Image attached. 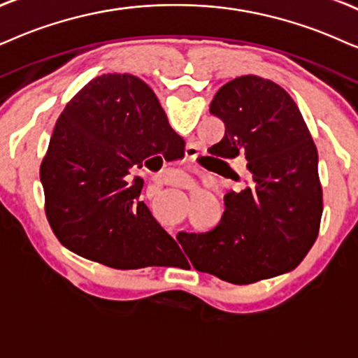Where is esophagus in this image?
Masks as SVG:
<instances>
[{"instance_id": "34e87169", "label": "esophagus", "mask_w": 358, "mask_h": 358, "mask_svg": "<svg viewBox=\"0 0 358 358\" xmlns=\"http://www.w3.org/2000/svg\"><path fill=\"white\" fill-rule=\"evenodd\" d=\"M185 155H187V158H194L198 155V152L194 150L193 147H187V153H185Z\"/></svg>"}]
</instances>
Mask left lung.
<instances>
[{
	"label": "left lung",
	"mask_w": 358,
	"mask_h": 358,
	"mask_svg": "<svg viewBox=\"0 0 358 358\" xmlns=\"http://www.w3.org/2000/svg\"><path fill=\"white\" fill-rule=\"evenodd\" d=\"M210 112L226 127L215 155L246 158L251 183L226 194L210 233H178L185 255L196 271L239 286L296 269L322 218L317 148L299 107L273 80L241 76L216 92Z\"/></svg>",
	"instance_id": "obj_1"
}]
</instances>
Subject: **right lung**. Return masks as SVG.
I'll return each instance as SVG.
<instances>
[{"label":"right lung","instance_id":"right-lung-1","mask_svg":"<svg viewBox=\"0 0 358 358\" xmlns=\"http://www.w3.org/2000/svg\"><path fill=\"white\" fill-rule=\"evenodd\" d=\"M182 143L142 79L102 74L85 84L59 115L39 170L59 241L114 269L180 266L178 244L138 201L143 180L130 175Z\"/></svg>","mask_w":358,"mask_h":358}]
</instances>
